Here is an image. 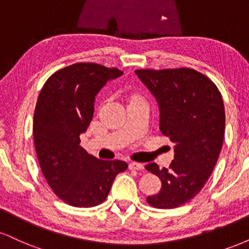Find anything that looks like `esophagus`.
Here are the masks:
<instances>
[{
	"mask_svg": "<svg viewBox=\"0 0 249 249\" xmlns=\"http://www.w3.org/2000/svg\"><path fill=\"white\" fill-rule=\"evenodd\" d=\"M128 167L131 168V170H144V165L142 164H139V162H130L128 164Z\"/></svg>",
	"mask_w": 249,
	"mask_h": 249,
	"instance_id": "1",
	"label": "esophagus"
}]
</instances>
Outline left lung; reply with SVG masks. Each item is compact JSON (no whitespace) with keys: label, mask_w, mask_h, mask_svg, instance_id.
<instances>
[{"label":"left lung","mask_w":249,"mask_h":249,"mask_svg":"<svg viewBox=\"0 0 249 249\" xmlns=\"http://www.w3.org/2000/svg\"><path fill=\"white\" fill-rule=\"evenodd\" d=\"M157 99L161 133L174 142L167 168L150 162L145 168L161 180V188L147 202L156 208H176L198 194L218 161L225 134V107L216 85L196 70H136Z\"/></svg>","instance_id":"8db88e82"}]
</instances>
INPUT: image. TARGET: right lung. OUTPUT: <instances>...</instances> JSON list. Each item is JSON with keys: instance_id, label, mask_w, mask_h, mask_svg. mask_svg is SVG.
Segmentation results:
<instances>
[{"instance_id": "1", "label": "right lung", "mask_w": 249, "mask_h": 249, "mask_svg": "<svg viewBox=\"0 0 249 249\" xmlns=\"http://www.w3.org/2000/svg\"><path fill=\"white\" fill-rule=\"evenodd\" d=\"M122 75L117 68L75 63L51 75L37 98L33 132L39 166L51 190L71 206L102 204L117 174L127 168L125 161L101 160L79 145L96 95Z\"/></svg>"}]
</instances>
